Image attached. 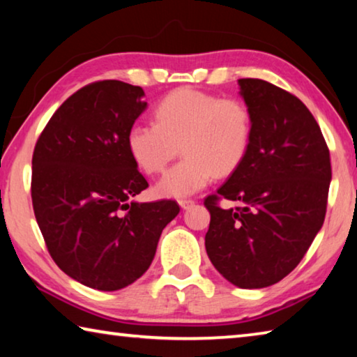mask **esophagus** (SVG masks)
I'll return each instance as SVG.
<instances>
[{
  "mask_svg": "<svg viewBox=\"0 0 357 357\" xmlns=\"http://www.w3.org/2000/svg\"><path fill=\"white\" fill-rule=\"evenodd\" d=\"M178 203H179V206L183 208V209H189L190 206H193V204H195V202L190 200V198H184V200H179Z\"/></svg>",
  "mask_w": 357,
  "mask_h": 357,
  "instance_id": "34e87169",
  "label": "esophagus"
}]
</instances>
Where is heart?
<instances>
[{
  "instance_id": "heart-1",
  "label": "heart",
  "mask_w": 357,
  "mask_h": 357,
  "mask_svg": "<svg viewBox=\"0 0 357 357\" xmlns=\"http://www.w3.org/2000/svg\"><path fill=\"white\" fill-rule=\"evenodd\" d=\"M155 124L135 123L128 132L132 159L144 173L164 172L178 155L184 159L170 168L155 185L157 195L184 198L204 189L213 178L236 170L250 146L252 116L243 100L178 88L154 108Z\"/></svg>"
}]
</instances>
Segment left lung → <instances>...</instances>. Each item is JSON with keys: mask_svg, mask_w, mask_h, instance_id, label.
Returning a JSON list of instances; mask_svg holds the SVG:
<instances>
[{"mask_svg": "<svg viewBox=\"0 0 357 357\" xmlns=\"http://www.w3.org/2000/svg\"><path fill=\"white\" fill-rule=\"evenodd\" d=\"M238 83L252 116L250 146L204 200L211 214L204 245L233 285L264 288L291 273L321 229L331 157L318 123L296 96L259 78ZM220 197L238 206L223 210Z\"/></svg>", "mask_w": 357, "mask_h": 357, "instance_id": "8db88e82", "label": "left lung"}]
</instances>
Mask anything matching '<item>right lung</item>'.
<instances>
[{
	"label": "right lung",
	"instance_id": "right-lung-1",
	"mask_svg": "<svg viewBox=\"0 0 357 357\" xmlns=\"http://www.w3.org/2000/svg\"><path fill=\"white\" fill-rule=\"evenodd\" d=\"M143 96L118 80L78 89L33 154V209L47 249L63 273L100 291L140 279L179 213L173 200H132L148 187L128 148V132L148 107Z\"/></svg>",
	"mask_w": 357,
	"mask_h": 357
}]
</instances>
